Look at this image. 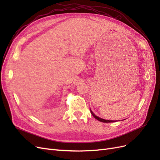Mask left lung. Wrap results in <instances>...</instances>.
<instances>
[{"instance_id": "left-lung-1", "label": "left lung", "mask_w": 160, "mask_h": 160, "mask_svg": "<svg viewBox=\"0 0 160 160\" xmlns=\"http://www.w3.org/2000/svg\"><path fill=\"white\" fill-rule=\"evenodd\" d=\"M90 111H91V113L92 114V115H93V117H94L96 119H98V121H99V122H103V123H111V122H115V121H112V120H105V119H101V118H100L98 117V116H96V115L93 113V111H92L91 110H90Z\"/></svg>"}]
</instances>
